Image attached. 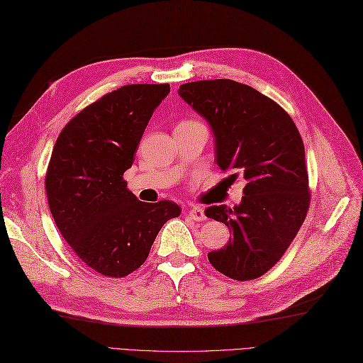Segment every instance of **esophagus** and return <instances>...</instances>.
<instances>
[{"label": "esophagus", "mask_w": 363, "mask_h": 363, "mask_svg": "<svg viewBox=\"0 0 363 363\" xmlns=\"http://www.w3.org/2000/svg\"><path fill=\"white\" fill-rule=\"evenodd\" d=\"M189 217L194 220V221H203L206 220V213H204V209L199 208V206H194V208L189 209L188 212Z\"/></svg>", "instance_id": "34e87169"}]
</instances>
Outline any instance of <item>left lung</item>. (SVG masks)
<instances>
[{
  "label": "left lung",
  "mask_w": 363,
  "mask_h": 363,
  "mask_svg": "<svg viewBox=\"0 0 363 363\" xmlns=\"http://www.w3.org/2000/svg\"><path fill=\"white\" fill-rule=\"evenodd\" d=\"M179 94L209 123L220 169L235 171L233 177L242 174L247 182L240 204L206 209L232 230L226 246L208 258L232 279L258 278L286 253L308 211L299 131L277 102L230 79L183 84Z\"/></svg>",
  "instance_id": "8db88e82"
}]
</instances>
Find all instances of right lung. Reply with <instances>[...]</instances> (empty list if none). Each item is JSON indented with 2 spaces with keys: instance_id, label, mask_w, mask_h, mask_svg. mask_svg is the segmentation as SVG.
Returning <instances> with one entry per match:
<instances>
[{
  "instance_id": "1",
  "label": "right lung",
  "mask_w": 363,
  "mask_h": 363,
  "mask_svg": "<svg viewBox=\"0 0 363 363\" xmlns=\"http://www.w3.org/2000/svg\"><path fill=\"white\" fill-rule=\"evenodd\" d=\"M168 84H134L101 97L65 125L45 175L50 212L64 240L88 267L122 278L148 258L163 224L179 204L145 203L122 175Z\"/></svg>"
}]
</instances>
